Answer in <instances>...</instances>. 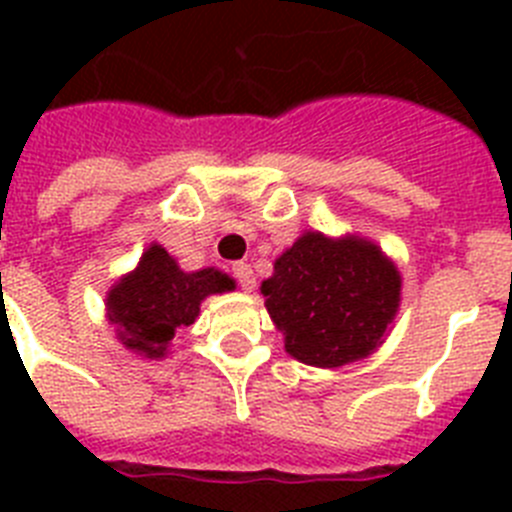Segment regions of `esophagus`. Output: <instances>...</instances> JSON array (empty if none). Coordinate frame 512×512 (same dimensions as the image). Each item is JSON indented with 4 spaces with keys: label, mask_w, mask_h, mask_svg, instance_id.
<instances>
[{
    "label": "esophagus",
    "mask_w": 512,
    "mask_h": 512,
    "mask_svg": "<svg viewBox=\"0 0 512 512\" xmlns=\"http://www.w3.org/2000/svg\"><path fill=\"white\" fill-rule=\"evenodd\" d=\"M233 277L238 279V284H241L246 292H251V289L256 287V277H253V269H251V264H246V261H238V264H233Z\"/></svg>",
    "instance_id": "1"
}]
</instances>
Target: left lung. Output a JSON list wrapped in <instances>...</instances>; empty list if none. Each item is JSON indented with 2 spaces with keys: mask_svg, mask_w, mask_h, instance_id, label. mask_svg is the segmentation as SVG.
I'll return each mask as SVG.
<instances>
[{
  "mask_svg": "<svg viewBox=\"0 0 512 512\" xmlns=\"http://www.w3.org/2000/svg\"><path fill=\"white\" fill-rule=\"evenodd\" d=\"M261 295L292 359L338 369L382 346L400 310L402 277L369 238L305 230L274 261Z\"/></svg>",
  "mask_w": 512,
  "mask_h": 512,
  "instance_id": "left-lung-1",
  "label": "left lung"
}]
</instances>
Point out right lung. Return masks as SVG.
I'll return each mask as SVG.
<instances>
[{
    "mask_svg": "<svg viewBox=\"0 0 512 512\" xmlns=\"http://www.w3.org/2000/svg\"><path fill=\"white\" fill-rule=\"evenodd\" d=\"M235 279L225 271H184L164 246L151 243L138 266L122 274L107 292V323L130 354L143 359H164L176 328L192 325L200 305L210 295L233 292Z\"/></svg>",
    "mask_w": 512,
    "mask_h": 512,
    "instance_id": "add662e5",
    "label": "right lung"
}]
</instances>
